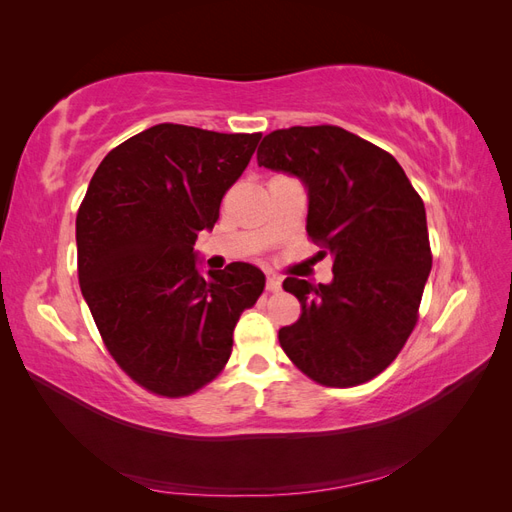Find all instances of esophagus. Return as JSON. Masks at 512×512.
<instances>
[{
    "label": "esophagus",
    "mask_w": 512,
    "mask_h": 512,
    "mask_svg": "<svg viewBox=\"0 0 512 512\" xmlns=\"http://www.w3.org/2000/svg\"><path fill=\"white\" fill-rule=\"evenodd\" d=\"M282 288V282H280V277H275V275H269L267 277V292H277Z\"/></svg>",
    "instance_id": "obj_1"
}]
</instances>
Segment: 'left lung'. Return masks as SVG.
I'll return each instance as SVG.
<instances>
[{
  "label": "left lung",
  "instance_id": "obj_1",
  "mask_svg": "<svg viewBox=\"0 0 512 512\" xmlns=\"http://www.w3.org/2000/svg\"><path fill=\"white\" fill-rule=\"evenodd\" d=\"M256 160L305 185L307 235L333 258L329 284L284 280L301 318L280 329V346L320 384H363L416 324L431 271L423 200L391 153L337 126L275 130Z\"/></svg>",
  "mask_w": 512,
  "mask_h": 512
}]
</instances>
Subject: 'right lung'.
Listing matches in <instances>:
<instances>
[{"instance_id":"obj_1","label":"right lung","mask_w":512,"mask_h":512,"mask_svg":"<svg viewBox=\"0 0 512 512\" xmlns=\"http://www.w3.org/2000/svg\"><path fill=\"white\" fill-rule=\"evenodd\" d=\"M260 136L160 123L115 147L89 181L79 284L108 352L151 393L190 395L218 376L241 312L265 290L250 262L203 275L194 250Z\"/></svg>"}]
</instances>
